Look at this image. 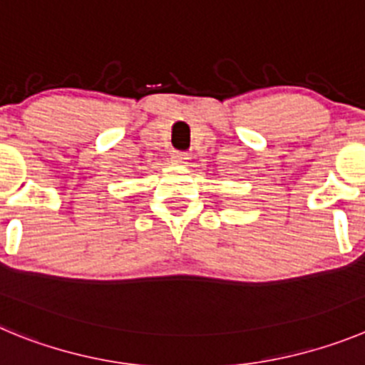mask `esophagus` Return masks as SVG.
I'll return each mask as SVG.
<instances>
[{"label": "esophagus", "mask_w": 365, "mask_h": 365, "mask_svg": "<svg viewBox=\"0 0 365 365\" xmlns=\"http://www.w3.org/2000/svg\"><path fill=\"white\" fill-rule=\"evenodd\" d=\"M186 160H188V153H185V151H173L172 153L173 164H186Z\"/></svg>", "instance_id": "obj_1"}]
</instances>
